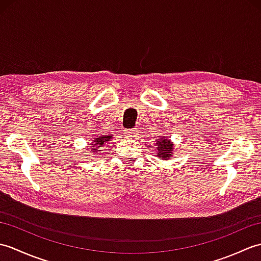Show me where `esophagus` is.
Masks as SVG:
<instances>
[{
    "mask_svg": "<svg viewBox=\"0 0 261 261\" xmlns=\"http://www.w3.org/2000/svg\"><path fill=\"white\" fill-rule=\"evenodd\" d=\"M125 137L127 138H136L138 137V130L137 129H130L125 131Z\"/></svg>",
    "mask_w": 261,
    "mask_h": 261,
    "instance_id": "1",
    "label": "esophagus"
}]
</instances>
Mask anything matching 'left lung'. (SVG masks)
<instances>
[{"label": "left lung", "mask_w": 261, "mask_h": 261, "mask_svg": "<svg viewBox=\"0 0 261 261\" xmlns=\"http://www.w3.org/2000/svg\"><path fill=\"white\" fill-rule=\"evenodd\" d=\"M157 146V156L163 158V159H167L170 158L171 152H173V145L168 139H165V138H159L156 141H154Z\"/></svg>", "instance_id": "8db88e82"}]
</instances>
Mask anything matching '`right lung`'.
Here are the masks:
<instances>
[{"label": "right lung", "mask_w": 261, "mask_h": 261, "mask_svg": "<svg viewBox=\"0 0 261 261\" xmlns=\"http://www.w3.org/2000/svg\"><path fill=\"white\" fill-rule=\"evenodd\" d=\"M111 138H112V136L111 135H108V136H99V137H97V138H95V140H94V143H93V146H90L91 148H92V150H93V152H97V151H101V150H97V149L101 147V146H103L104 145V142H108ZM97 153H95V156H96Z\"/></svg>", "instance_id": "right-lung-1"}]
</instances>
